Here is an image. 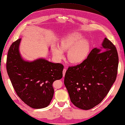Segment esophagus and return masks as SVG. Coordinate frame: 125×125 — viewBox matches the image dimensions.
I'll return each mask as SVG.
<instances>
[{
    "label": "esophagus",
    "mask_w": 125,
    "mask_h": 125,
    "mask_svg": "<svg viewBox=\"0 0 125 125\" xmlns=\"http://www.w3.org/2000/svg\"><path fill=\"white\" fill-rule=\"evenodd\" d=\"M66 69L64 68L63 70V77L65 76V74L66 73Z\"/></svg>",
    "instance_id": "1"
}]
</instances>
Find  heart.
Returning a JSON list of instances; mask_svg holds the SVG:
<instances>
[{
	"label": "heart",
	"mask_w": 125,
	"mask_h": 125,
	"mask_svg": "<svg viewBox=\"0 0 125 125\" xmlns=\"http://www.w3.org/2000/svg\"><path fill=\"white\" fill-rule=\"evenodd\" d=\"M91 49L89 41L83 39V35L79 32H75L62 40L60 48L54 46L53 54L54 57L60 60L63 58L64 51L69 50L68 58L73 63H78L83 61L88 56Z\"/></svg>",
	"instance_id": "1"
}]
</instances>
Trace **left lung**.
<instances>
[{
    "instance_id": "8db88e82",
    "label": "left lung",
    "mask_w": 125,
    "mask_h": 125,
    "mask_svg": "<svg viewBox=\"0 0 125 125\" xmlns=\"http://www.w3.org/2000/svg\"><path fill=\"white\" fill-rule=\"evenodd\" d=\"M102 45V49L94 48L82 63L66 71L64 84L71 101L81 109H91L99 104L116 79V48L106 38Z\"/></svg>"
}]
</instances>
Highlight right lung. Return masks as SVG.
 <instances>
[{"instance_id":"1","label":"right lung","mask_w":125,"mask_h":125,"mask_svg":"<svg viewBox=\"0 0 125 125\" xmlns=\"http://www.w3.org/2000/svg\"><path fill=\"white\" fill-rule=\"evenodd\" d=\"M21 40L14 42L9 49L8 75L17 95L25 104L35 109L46 107L54 94L52 83L62 78L64 66L42 58L25 61L19 50Z\"/></svg>"}]
</instances>
